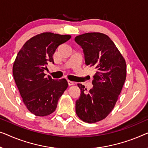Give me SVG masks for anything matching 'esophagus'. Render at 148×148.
<instances>
[{
	"mask_svg": "<svg viewBox=\"0 0 148 148\" xmlns=\"http://www.w3.org/2000/svg\"><path fill=\"white\" fill-rule=\"evenodd\" d=\"M68 85H69V86H72V85H74V84L73 82H72V81H70V80H68Z\"/></svg>",
	"mask_w": 148,
	"mask_h": 148,
	"instance_id": "obj_1",
	"label": "esophagus"
}]
</instances>
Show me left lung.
Segmentation results:
<instances>
[{"mask_svg":"<svg viewBox=\"0 0 148 148\" xmlns=\"http://www.w3.org/2000/svg\"><path fill=\"white\" fill-rule=\"evenodd\" d=\"M74 40L83 49L85 63L95 70L90 90L78 84L80 96L76 101V113L84 122L94 123L107 117L115 107L126 79V62L104 33H86Z\"/></svg>","mask_w":148,"mask_h":148,"instance_id":"1","label":"left lung"}]
</instances>
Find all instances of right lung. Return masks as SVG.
Wrapping results in <instances>:
<instances>
[{"mask_svg":"<svg viewBox=\"0 0 148 148\" xmlns=\"http://www.w3.org/2000/svg\"><path fill=\"white\" fill-rule=\"evenodd\" d=\"M71 35L42 33L27 41L16 56L12 66L16 85L27 109L33 115L45 116L56 111L58 100L68 88L65 78L53 80L45 76L49 62L59 45Z\"/></svg>","mask_w":148,"mask_h":148,"instance_id":"add662e5","label":"right lung"}]
</instances>
